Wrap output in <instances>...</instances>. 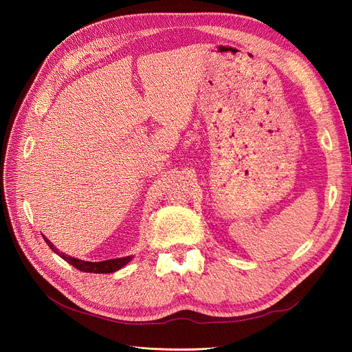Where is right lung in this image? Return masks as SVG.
I'll return each mask as SVG.
<instances>
[{
  "label": "right lung",
  "mask_w": 352,
  "mask_h": 352,
  "mask_svg": "<svg viewBox=\"0 0 352 352\" xmlns=\"http://www.w3.org/2000/svg\"><path fill=\"white\" fill-rule=\"evenodd\" d=\"M45 242L48 243V247L54 251L56 254H58L60 257L67 261L69 264H72L73 267H76L80 272H87V273H113L117 272L119 269H122L123 265H126L132 260V257H124V258H113V260H105V261H98V263H92V261H83V260H78L73 258L70 255L65 254V252H58L57 248L52 245L47 238H44Z\"/></svg>",
  "instance_id": "obj_1"
}]
</instances>
